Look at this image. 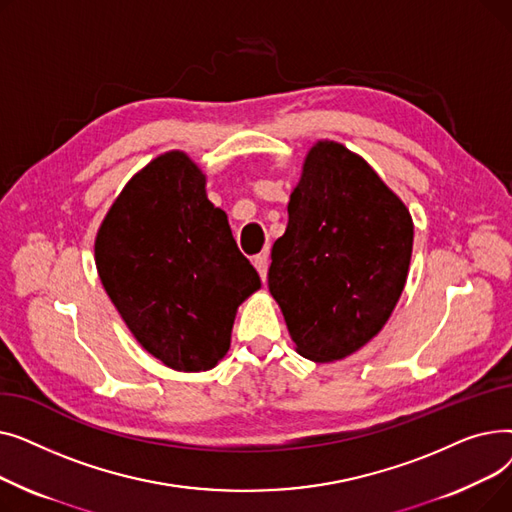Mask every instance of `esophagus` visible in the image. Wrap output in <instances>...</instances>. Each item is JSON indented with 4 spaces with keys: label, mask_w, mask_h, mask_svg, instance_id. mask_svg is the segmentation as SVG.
<instances>
[{
    "label": "esophagus",
    "mask_w": 512,
    "mask_h": 512,
    "mask_svg": "<svg viewBox=\"0 0 512 512\" xmlns=\"http://www.w3.org/2000/svg\"><path fill=\"white\" fill-rule=\"evenodd\" d=\"M253 265L257 267V272H259L261 280L265 282V280H267V267H270V253L263 251V253L255 255V257H253Z\"/></svg>",
    "instance_id": "1"
}]
</instances>
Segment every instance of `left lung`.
<instances>
[{
  "mask_svg": "<svg viewBox=\"0 0 512 512\" xmlns=\"http://www.w3.org/2000/svg\"><path fill=\"white\" fill-rule=\"evenodd\" d=\"M413 230L361 155L328 139L307 151L267 274L301 357L334 363L380 334L407 284Z\"/></svg>",
  "mask_w": 512,
  "mask_h": 512,
  "instance_id": "left-lung-1",
  "label": "left lung"
}]
</instances>
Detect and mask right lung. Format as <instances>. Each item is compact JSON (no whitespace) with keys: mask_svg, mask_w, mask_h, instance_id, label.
<instances>
[{"mask_svg":"<svg viewBox=\"0 0 512 512\" xmlns=\"http://www.w3.org/2000/svg\"><path fill=\"white\" fill-rule=\"evenodd\" d=\"M205 184L184 151L161 153L126 182L95 236L97 274L124 324L184 373L224 359L238 305L261 288Z\"/></svg>","mask_w":512,"mask_h":512,"instance_id":"right-lung-1","label":"right lung"}]
</instances>
